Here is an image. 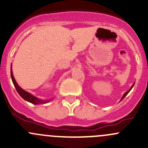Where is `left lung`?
I'll return each instance as SVG.
<instances>
[{"label":"left lung","instance_id":"8db88e82","mask_svg":"<svg viewBox=\"0 0 148 148\" xmlns=\"http://www.w3.org/2000/svg\"><path fill=\"white\" fill-rule=\"evenodd\" d=\"M134 84H132V86H131V88H130V89H129V90H128V91H127V92H125V94H124V95H123V96H122V99H121V100H120V101H122V99H124V98H125V96H126V95H127V94H128V93H129V92H130V90H131V89H132V87H133Z\"/></svg>","mask_w":148,"mask_h":148}]
</instances>
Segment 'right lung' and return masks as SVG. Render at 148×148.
<instances>
[{
    "label": "right lung",
    "mask_w": 148,
    "mask_h": 148,
    "mask_svg": "<svg viewBox=\"0 0 148 148\" xmlns=\"http://www.w3.org/2000/svg\"><path fill=\"white\" fill-rule=\"evenodd\" d=\"M10 76H11V79L13 82V85H14L15 88H16V91L18 92V93L19 94L21 97L23 98V99H25L26 101H27L28 102H31L34 104H45V103L49 102L51 99H41L39 98L36 97L34 96L33 95H31L29 92H26L24 89H22L17 82H16V79H15L14 77H13V71H12V66L10 67Z\"/></svg>",
    "instance_id": "add662e5"
}]
</instances>
